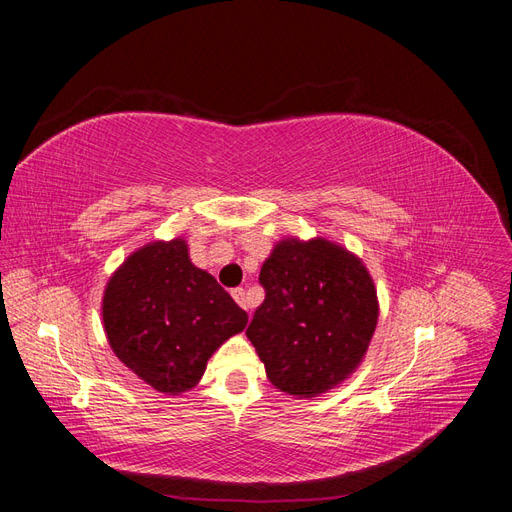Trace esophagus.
<instances>
[{"label": "esophagus", "mask_w": 512, "mask_h": 512, "mask_svg": "<svg viewBox=\"0 0 512 512\" xmlns=\"http://www.w3.org/2000/svg\"><path fill=\"white\" fill-rule=\"evenodd\" d=\"M230 294H232V299H235V301L239 303V307L247 309V297H245V290H243V288H235Z\"/></svg>", "instance_id": "esophagus-1"}]
</instances>
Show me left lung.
I'll return each instance as SVG.
<instances>
[{
	"mask_svg": "<svg viewBox=\"0 0 512 512\" xmlns=\"http://www.w3.org/2000/svg\"><path fill=\"white\" fill-rule=\"evenodd\" d=\"M258 280L265 301L245 335L275 389L307 399L350 378L378 324V294L363 260L322 237L282 239Z\"/></svg>",
	"mask_w": 512,
	"mask_h": 512,
	"instance_id": "8db88e82",
	"label": "left lung"
}]
</instances>
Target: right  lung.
I'll use <instances>...</instances> for the list:
<instances>
[{
  "instance_id": "1",
  "label": "right lung",
  "mask_w": 512,
  "mask_h": 512,
  "mask_svg": "<svg viewBox=\"0 0 512 512\" xmlns=\"http://www.w3.org/2000/svg\"><path fill=\"white\" fill-rule=\"evenodd\" d=\"M106 339L117 359L153 389H194L207 361L247 314L207 271L192 265L183 239L153 241L111 275L102 299Z\"/></svg>"
}]
</instances>
